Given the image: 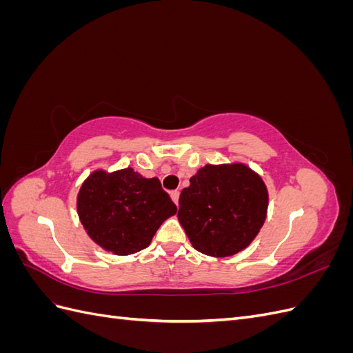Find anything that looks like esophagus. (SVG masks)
<instances>
[{
    "label": "esophagus",
    "instance_id": "obj_1",
    "mask_svg": "<svg viewBox=\"0 0 353 353\" xmlns=\"http://www.w3.org/2000/svg\"><path fill=\"white\" fill-rule=\"evenodd\" d=\"M170 199L174 200V203L175 205L178 206V199H179V191L178 190H174V191H170Z\"/></svg>",
    "mask_w": 353,
    "mask_h": 353
}]
</instances>
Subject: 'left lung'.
Segmentation results:
<instances>
[{"label":"left lung","mask_w":353,"mask_h":353,"mask_svg":"<svg viewBox=\"0 0 353 353\" xmlns=\"http://www.w3.org/2000/svg\"><path fill=\"white\" fill-rule=\"evenodd\" d=\"M268 200L262 176L245 163H208L181 191L178 221L197 252L228 258L258 236Z\"/></svg>","instance_id":"obj_1"}]
</instances>
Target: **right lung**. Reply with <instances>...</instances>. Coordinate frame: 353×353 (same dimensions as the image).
Instances as JSON below:
<instances>
[{
  "label": "right lung",
  "instance_id": "1",
  "mask_svg": "<svg viewBox=\"0 0 353 353\" xmlns=\"http://www.w3.org/2000/svg\"><path fill=\"white\" fill-rule=\"evenodd\" d=\"M77 209L88 237L117 256L145 249L176 213L159 178H144L132 168L92 170L79 188Z\"/></svg>",
  "mask_w": 353,
  "mask_h": 353
}]
</instances>
